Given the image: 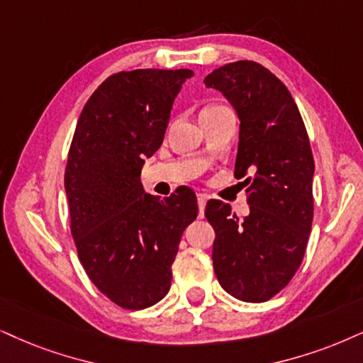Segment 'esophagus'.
I'll list each match as a JSON object with an SVG mask.
<instances>
[{
  "mask_svg": "<svg viewBox=\"0 0 363 363\" xmlns=\"http://www.w3.org/2000/svg\"><path fill=\"white\" fill-rule=\"evenodd\" d=\"M206 201H208V197L206 196H197V206H199V218H203L204 216V209H206Z\"/></svg>",
  "mask_w": 363,
  "mask_h": 363,
  "instance_id": "1",
  "label": "esophagus"
}]
</instances>
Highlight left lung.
<instances>
[{"instance_id":"obj_1","label":"left lung","mask_w":363,"mask_h":363,"mask_svg":"<svg viewBox=\"0 0 363 363\" xmlns=\"http://www.w3.org/2000/svg\"><path fill=\"white\" fill-rule=\"evenodd\" d=\"M240 117L235 176L245 177L250 214L211 199L206 218L216 231L218 281L241 301L261 303L279 293L303 261L313 221L315 162L295 100L268 68L250 60L209 73Z\"/></svg>"}]
</instances>
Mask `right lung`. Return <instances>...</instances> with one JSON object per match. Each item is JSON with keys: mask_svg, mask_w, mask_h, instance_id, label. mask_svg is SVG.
<instances>
[{"mask_svg": "<svg viewBox=\"0 0 363 363\" xmlns=\"http://www.w3.org/2000/svg\"><path fill=\"white\" fill-rule=\"evenodd\" d=\"M192 75L187 68L113 73L91 94L73 134L65 191L77 253L90 281L125 310L167 295L181 236L199 211L189 187L162 201L140 182Z\"/></svg>", "mask_w": 363, "mask_h": 363, "instance_id": "right-lung-1", "label": "right lung"}]
</instances>
